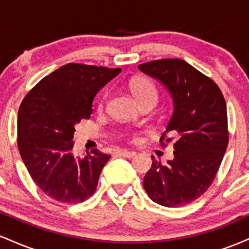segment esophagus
Wrapping results in <instances>:
<instances>
[{"label":"esophagus","mask_w":249,"mask_h":249,"mask_svg":"<svg viewBox=\"0 0 249 249\" xmlns=\"http://www.w3.org/2000/svg\"><path fill=\"white\" fill-rule=\"evenodd\" d=\"M116 153L118 154V156L125 157V158H132L134 154H136L133 151H127V150H118Z\"/></svg>","instance_id":"1"}]
</instances>
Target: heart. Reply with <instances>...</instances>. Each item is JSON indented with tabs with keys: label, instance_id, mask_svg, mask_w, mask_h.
<instances>
[{
	"label": "heart",
	"instance_id": "b5f03b06",
	"mask_svg": "<svg viewBox=\"0 0 249 249\" xmlns=\"http://www.w3.org/2000/svg\"><path fill=\"white\" fill-rule=\"evenodd\" d=\"M130 89L132 91V93L138 99V102L141 104H145V103L148 102H154L157 104L159 98V92L158 89H157L156 85L152 81H150L148 78H136L133 79L132 82L130 83ZM108 99V93L105 92L104 95L101 97L98 104H97V110L99 112H102L105 108V105H107Z\"/></svg>",
	"mask_w": 249,
	"mask_h": 249
}]
</instances>
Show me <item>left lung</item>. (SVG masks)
I'll use <instances>...</instances> for the list:
<instances>
[{"label": "left lung", "instance_id": "1", "mask_svg": "<svg viewBox=\"0 0 249 249\" xmlns=\"http://www.w3.org/2000/svg\"><path fill=\"white\" fill-rule=\"evenodd\" d=\"M138 68L160 81L174 103L173 115L160 137L164 147L174 141V159L161 165L152 157L144 188L161 206H184L206 192L224 158L228 145L224 95L213 79L184 59H157Z\"/></svg>", "mask_w": 249, "mask_h": 249}]
</instances>
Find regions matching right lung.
Returning a JSON list of instances; mask_svg holds the SVG:
<instances>
[{"instance_id":"add662e5","label":"right lung","mask_w":249,"mask_h":249,"mask_svg":"<svg viewBox=\"0 0 249 249\" xmlns=\"http://www.w3.org/2000/svg\"><path fill=\"white\" fill-rule=\"evenodd\" d=\"M121 68L69 63L45 76L18 108L17 146L34 182L51 199L78 204L95 193L110 156L93 148L73 157L75 125L90 118L96 93Z\"/></svg>"}]
</instances>
